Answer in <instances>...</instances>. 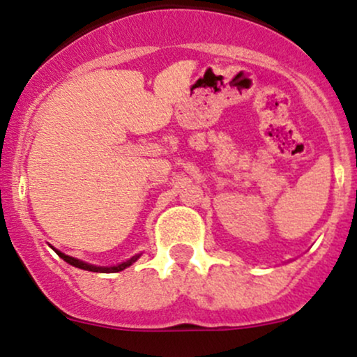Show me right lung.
Instances as JSON below:
<instances>
[{
	"label": "right lung",
	"instance_id": "add662e5",
	"mask_svg": "<svg viewBox=\"0 0 357 357\" xmlns=\"http://www.w3.org/2000/svg\"><path fill=\"white\" fill-rule=\"evenodd\" d=\"M54 252H56L58 255H60V257L63 259V261L68 262V264H71V266L78 267V269H83V271H91V272H107V274H110V272H120V271L127 269L128 266H132V264L135 262L137 259H138V255H135V257H132V259H130V261H127V262L120 264V266H113V267H96V266H90V264H85V262L78 261V259L70 257V255H66V254H63V252H58V250H54Z\"/></svg>",
	"mask_w": 357,
	"mask_h": 357
}]
</instances>
